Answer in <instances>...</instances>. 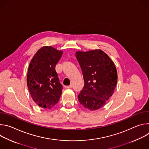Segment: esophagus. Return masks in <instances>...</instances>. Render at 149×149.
Masks as SVG:
<instances>
[{
	"label": "esophagus",
	"instance_id": "esophagus-1",
	"mask_svg": "<svg viewBox=\"0 0 149 149\" xmlns=\"http://www.w3.org/2000/svg\"><path fill=\"white\" fill-rule=\"evenodd\" d=\"M72 87V85H70V86H66V87H65L66 88H71Z\"/></svg>",
	"mask_w": 149,
	"mask_h": 149
}]
</instances>
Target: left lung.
<instances>
[{
  "label": "left lung",
  "instance_id": "8db88e82",
  "mask_svg": "<svg viewBox=\"0 0 149 149\" xmlns=\"http://www.w3.org/2000/svg\"><path fill=\"white\" fill-rule=\"evenodd\" d=\"M76 58L82 70L84 86L78 95L79 102L91 111L102 107L112 96L117 82L113 61L100 49L78 51Z\"/></svg>",
  "mask_w": 149,
  "mask_h": 149
}]
</instances>
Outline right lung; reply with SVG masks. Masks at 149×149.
Here are the masks:
<instances>
[{"label": "right lung", "instance_id": "add662e5", "mask_svg": "<svg viewBox=\"0 0 149 149\" xmlns=\"http://www.w3.org/2000/svg\"><path fill=\"white\" fill-rule=\"evenodd\" d=\"M62 51L52 47L39 49L32 59L27 75V86L34 102L51 109L58 102L63 88L55 71Z\"/></svg>", "mask_w": 149, "mask_h": 149}]
</instances>
